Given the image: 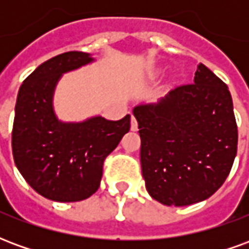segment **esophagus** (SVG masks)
Segmentation results:
<instances>
[{"mask_svg": "<svg viewBox=\"0 0 249 249\" xmlns=\"http://www.w3.org/2000/svg\"><path fill=\"white\" fill-rule=\"evenodd\" d=\"M130 129L133 132L139 129V124H137V120L135 119V116H132V119H130Z\"/></svg>", "mask_w": 249, "mask_h": 249, "instance_id": "1", "label": "esophagus"}]
</instances>
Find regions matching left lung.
Here are the masks:
<instances>
[{"label": "left lung", "instance_id": "left-lung-1", "mask_svg": "<svg viewBox=\"0 0 249 249\" xmlns=\"http://www.w3.org/2000/svg\"><path fill=\"white\" fill-rule=\"evenodd\" d=\"M133 114L141 172L155 200L184 207L223 185L237 152V125L228 87L213 71L198 64L195 84L136 105Z\"/></svg>", "mask_w": 249, "mask_h": 249}]
</instances>
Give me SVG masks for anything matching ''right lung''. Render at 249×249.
<instances>
[{
  "label": "right lung",
  "instance_id": "obj_1",
  "mask_svg": "<svg viewBox=\"0 0 249 249\" xmlns=\"http://www.w3.org/2000/svg\"><path fill=\"white\" fill-rule=\"evenodd\" d=\"M94 61L89 53L66 52L41 64L19 88L12 149L26 183L41 196L71 203L100 187L105 157L129 132L130 116L112 121L93 116L80 123L58 120L53 96L64 73Z\"/></svg>",
  "mask_w": 249,
  "mask_h": 249
}]
</instances>
